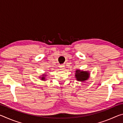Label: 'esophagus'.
Listing matches in <instances>:
<instances>
[{"label": "esophagus", "instance_id": "obj_1", "mask_svg": "<svg viewBox=\"0 0 123 123\" xmlns=\"http://www.w3.org/2000/svg\"><path fill=\"white\" fill-rule=\"evenodd\" d=\"M60 69L61 70H64V66L63 65H60Z\"/></svg>", "mask_w": 123, "mask_h": 123}]
</instances>
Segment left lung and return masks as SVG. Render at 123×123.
I'll return each instance as SVG.
<instances>
[{
    "label": "left lung",
    "instance_id": "obj_1",
    "mask_svg": "<svg viewBox=\"0 0 123 123\" xmlns=\"http://www.w3.org/2000/svg\"><path fill=\"white\" fill-rule=\"evenodd\" d=\"M89 73L87 71H82V70L77 69L75 71V78L76 80L79 81H85L88 79L89 76Z\"/></svg>",
    "mask_w": 123,
    "mask_h": 123
}]
</instances>
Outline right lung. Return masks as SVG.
Listing matches in <instances>:
<instances>
[{
	"mask_svg": "<svg viewBox=\"0 0 123 123\" xmlns=\"http://www.w3.org/2000/svg\"><path fill=\"white\" fill-rule=\"evenodd\" d=\"M45 76H46V75L43 74V75H42V77H40V78H41V80H45Z\"/></svg>",
	"mask_w": 123,
	"mask_h": 123,
	"instance_id": "right-lung-1",
	"label": "right lung"
}]
</instances>
